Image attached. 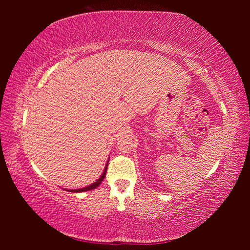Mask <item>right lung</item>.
Here are the masks:
<instances>
[{"mask_svg": "<svg viewBox=\"0 0 250 250\" xmlns=\"http://www.w3.org/2000/svg\"><path fill=\"white\" fill-rule=\"evenodd\" d=\"M107 166H108V164H106L105 169L103 171V174L101 175V177L97 180V182H94L93 184L87 186V187H83V188H81V189H74V190L72 189V190H67V191H70V192H84V191H89V190H92V189H95L97 187H99V186L101 185V183L103 182V179L105 178L106 171H107Z\"/></svg>", "mask_w": 250, "mask_h": 250, "instance_id": "1", "label": "right lung"}]
</instances>
